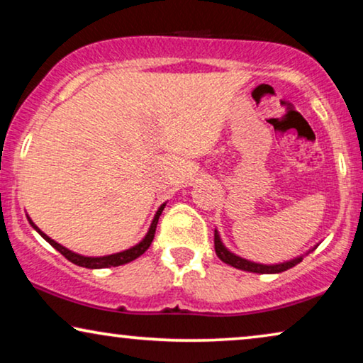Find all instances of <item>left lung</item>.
<instances>
[{
  "instance_id": "obj_1",
  "label": "left lung",
  "mask_w": 363,
  "mask_h": 363,
  "mask_svg": "<svg viewBox=\"0 0 363 363\" xmlns=\"http://www.w3.org/2000/svg\"><path fill=\"white\" fill-rule=\"evenodd\" d=\"M215 251H216V256L220 257L223 262H226V264H230V266L236 267V269H241V271L259 272V274H277V272L291 269V267H294L297 262L302 261V256L296 257V259L281 262V264H269V266L259 264V262L247 261V259H245V257H240V256L233 255L231 251H228L225 245L221 242V238H220V235H218L216 230H215Z\"/></svg>"
}]
</instances>
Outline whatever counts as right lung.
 <instances>
[{
	"mask_svg": "<svg viewBox=\"0 0 363 363\" xmlns=\"http://www.w3.org/2000/svg\"><path fill=\"white\" fill-rule=\"evenodd\" d=\"M163 208H165V203L158 208L157 215L155 218H153L152 225L150 228H148V233L145 235V238L138 242V245H135L133 247H130V250H125L122 252H116V255H108V256H101V257H89V256H81L77 255V252H72L69 251L67 247H64L59 245V242H56L54 240H51L48 235H44V233L39 230V228L34 225V223L31 221V218L28 216V221L29 225H31L34 230H36L39 235H41L44 240H46L49 245H51L54 250H57L61 255L66 257V259H69L71 262H74V264L81 266V267H87V269H102V267H116V266H122V264H127V262H130L133 259H137L138 256H142L143 252H145L148 247H150L152 241H153V236H155V230H157V223H158V218H160Z\"/></svg>",
	"mask_w": 363,
	"mask_h": 363,
	"instance_id": "add662e5",
	"label": "right lung"
}]
</instances>
